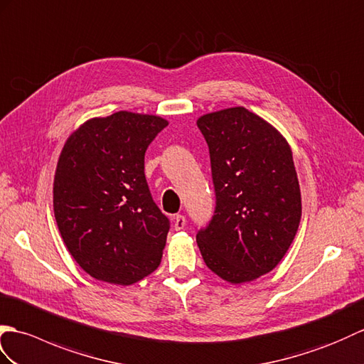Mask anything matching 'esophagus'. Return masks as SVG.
<instances>
[{"label":"esophagus","instance_id":"1","mask_svg":"<svg viewBox=\"0 0 364 364\" xmlns=\"http://www.w3.org/2000/svg\"><path fill=\"white\" fill-rule=\"evenodd\" d=\"M173 220H174L173 223H174V229L176 230H182L185 228V223H187V220H185L183 215H176Z\"/></svg>","mask_w":364,"mask_h":364}]
</instances>
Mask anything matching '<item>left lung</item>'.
I'll return each instance as SVG.
<instances>
[{
    "instance_id": "1",
    "label": "left lung",
    "mask_w": 364,
    "mask_h": 364,
    "mask_svg": "<svg viewBox=\"0 0 364 364\" xmlns=\"http://www.w3.org/2000/svg\"><path fill=\"white\" fill-rule=\"evenodd\" d=\"M208 144L216 195L212 221L196 241L208 269L230 284L272 271L302 216L301 188L285 136L245 107L198 119Z\"/></svg>"
}]
</instances>
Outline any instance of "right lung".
<instances>
[{
  "instance_id": "right-lung-1",
  "label": "right lung",
  "mask_w": 364,
  "mask_h": 364,
  "mask_svg": "<svg viewBox=\"0 0 364 364\" xmlns=\"http://www.w3.org/2000/svg\"><path fill=\"white\" fill-rule=\"evenodd\" d=\"M168 121L121 110L87 119L63 144L53 187L68 252L87 274L132 285L161 260L169 220L152 200L144 152Z\"/></svg>"
}]
</instances>
